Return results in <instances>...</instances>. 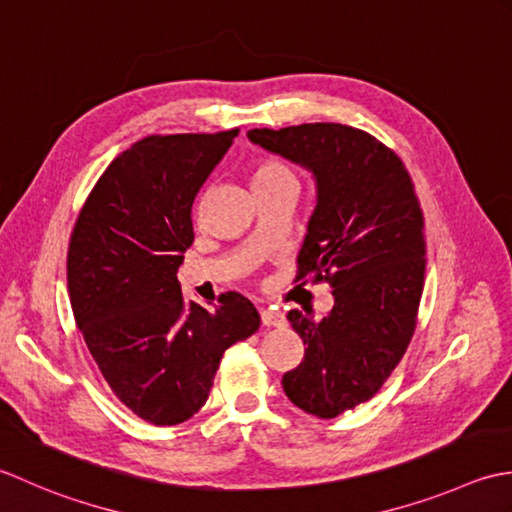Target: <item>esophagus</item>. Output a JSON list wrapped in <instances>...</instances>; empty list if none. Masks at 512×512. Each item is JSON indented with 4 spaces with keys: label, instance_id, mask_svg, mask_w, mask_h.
I'll list each match as a JSON object with an SVG mask.
<instances>
[{
    "label": "esophagus",
    "instance_id": "obj_1",
    "mask_svg": "<svg viewBox=\"0 0 512 512\" xmlns=\"http://www.w3.org/2000/svg\"><path fill=\"white\" fill-rule=\"evenodd\" d=\"M260 320H263L265 327H280L285 322V316L276 307H263L260 309Z\"/></svg>",
    "mask_w": 512,
    "mask_h": 512
}]
</instances>
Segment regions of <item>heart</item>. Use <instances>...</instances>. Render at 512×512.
I'll use <instances>...</instances> for the list:
<instances>
[{
	"mask_svg": "<svg viewBox=\"0 0 512 512\" xmlns=\"http://www.w3.org/2000/svg\"><path fill=\"white\" fill-rule=\"evenodd\" d=\"M271 181H296L294 172L287 165L274 159H260L252 168V185L271 183Z\"/></svg>",
	"mask_w": 512,
	"mask_h": 512,
	"instance_id": "heart-1",
	"label": "heart"
}]
</instances>
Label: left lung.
Here are the masks:
<instances>
[{
	"instance_id": "8db88e82",
	"label": "left lung",
	"mask_w": 512,
	"mask_h": 512,
	"mask_svg": "<svg viewBox=\"0 0 512 512\" xmlns=\"http://www.w3.org/2000/svg\"><path fill=\"white\" fill-rule=\"evenodd\" d=\"M247 137L314 172L318 205L296 280L333 289L329 316L291 309L305 358L283 375L298 409L322 420L371 400L413 338L424 289V216L398 154L342 123L249 130Z\"/></svg>"
}]
</instances>
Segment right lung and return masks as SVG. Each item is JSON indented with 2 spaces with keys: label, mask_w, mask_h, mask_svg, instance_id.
I'll use <instances>...</instances> for the list:
<instances>
[{
  "label": "right lung",
  "mask_w": 512,
  "mask_h": 512,
  "mask_svg": "<svg viewBox=\"0 0 512 512\" xmlns=\"http://www.w3.org/2000/svg\"><path fill=\"white\" fill-rule=\"evenodd\" d=\"M238 128L152 134L114 159L92 187L68 245L77 327L112 393L156 426L201 411L225 349L260 327L236 291L185 302L176 271L194 241L192 205Z\"/></svg>",
  "instance_id": "obj_1"
}]
</instances>
